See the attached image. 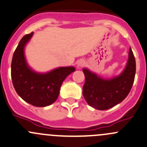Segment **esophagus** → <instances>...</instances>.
Segmentation results:
<instances>
[{"label":"esophagus","instance_id":"esophagus-1","mask_svg":"<svg viewBox=\"0 0 147 147\" xmlns=\"http://www.w3.org/2000/svg\"><path fill=\"white\" fill-rule=\"evenodd\" d=\"M84 65H85V62H84L83 60H80L78 62V68H82Z\"/></svg>","mask_w":147,"mask_h":147}]
</instances>
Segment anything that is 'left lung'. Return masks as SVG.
<instances>
[{
    "mask_svg": "<svg viewBox=\"0 0 147 147\" xmlns=\"http://www.w3.org/2000/svg\"><path fill=\"white\" fill-rule=\"evenodd\" d=\"M85 77L82 94L90 106L106 110L120 103L129 93L134 81L136 61L131 47L123 72L111 79H104L87 68L82 69Z\"/></svg>",
    "mask_w": 147,
    "mask_h": 147,
    "instance_id": "obj_1",
    "label": "left lung"
}]
</instances>
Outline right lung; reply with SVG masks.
<instances>
[{
	"mask_svg": "<svg viewBox=\"0 0 147 147\" xmlns=\"http://www.w3.org/2000/svg\"><path fill=\"white\" fill-rule=\"evenodd\" d=\"M33 32L24 35L13 54L11 78L16 92L24 101L35 107H46L56 101L65 78L75 71L74 67H60L46 73H38L28 66L25 46Z\"/></svg>",
	"mask_w": 147,
	"mask_h": 147,
	"instance_id": "right-lung-1",
	"label": "right lung"
}]
</instances>
